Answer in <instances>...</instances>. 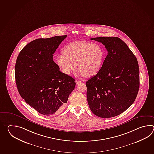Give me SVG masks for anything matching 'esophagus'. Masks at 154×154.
I'll return each instance as SVG.
<instances>
[{
    "label": "esophagus",
    "instance_id": "1",
    "mask_svg": "<svg viewBox=\"0 0 154 154\" xmlns=\"http://www.w3.org/2000/svg\"><path fill=\"white\" fill-rule=\"evenodd\" d=\"M82 81H80V80H76V85H78L79 84H80V82H82Z\"/></svg>",
    "mask_w": 154,
    "mask_h": 154
}]
</instances>
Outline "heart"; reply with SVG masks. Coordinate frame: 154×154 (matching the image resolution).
I'll list each match as a JSON object with an SVG mask.
<instances>
[{
	"instance_id": "b5f03b06",
	"label": "heart",
	"mask_w": 154,
	"mask_h": 154,
	"mask_svg": "<svg viewBox=\"0 0 154 154\" xmlns=\"http://www.w3.org/2000/svg\"><path fill=\"white\" fill-rule=\"evenodd\" d=\"M63 52L56 57V63L66 75L71 73L74 63L76 75L88 77L97 74L103 64L104 52L98 44L76 41L66 46Z\"/></svg>"
}]
</instances>
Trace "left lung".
Masks as SVG:
<instances>
[{
    "mask_svg": "<svg viewBox=\"0 0 154 154\" xmlns=\"http://www.w3.org/2000/svg\"><path fill=\"white\" fill-rule=\"evenodd\" d=\"M107 50L99 72L86 82L88 106L94 115L111 118L133 103L139 88L137 59L126 43L117 37L91 38Z\"/></svg>",
    "mask_w": 154,
    "mask_h": 154,
    "instance_id": "8db88e82",
    "label": "left lung"
}]
</instances>
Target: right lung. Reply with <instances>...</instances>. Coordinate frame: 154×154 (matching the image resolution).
Listing matches in <instances>:
<instances>
[{
	"label": "right lung",
	"mask_w": 154,
	"mask_h": 154,
	"mask_svg": "<svg viewBox=\"0 0 154 154\" xmlns=\"http://www.w3.org/2000/svg\"><path fill=\"white\" fill-rule=\"evenodd\" d=\"M66 35L38 38L20 51L15 64V81L27 103L39 113L55 115L62 109L75 87V79L59 70L53 54Z\"/></svg>",
	"instance_id": "add662e5"
}]
</instances>
